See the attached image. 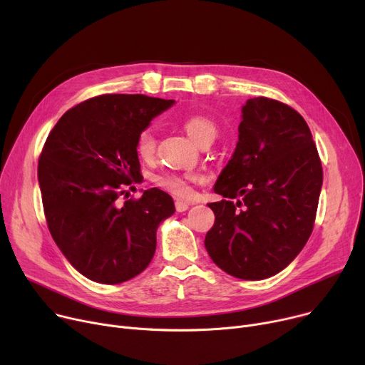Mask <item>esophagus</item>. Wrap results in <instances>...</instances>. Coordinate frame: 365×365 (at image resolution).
I'll list each match as a JSON object with an SVG mask.
<instances>
[{
  "instance_id": "esophagus-1",
  "label": "esophagus",
  "mask_w": 365,
  "mask_h": 365,
  "mask_svg": "<svg viewBox=\"0 0 365 365\" xmlns=\"http://www.w3.org/2000/svg\"><path fill=\"white\" fill-rule=\"evenodd\" d=\"M176 210L179 213H183V212H186L187 210V207H189V202L187 201H183V200H176Z\"/></svg>"
}]
</instances>
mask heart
<instances>
[{"label": "heart", "instance_id": "1", "mask_svg": "<svg viewBox=\"0 0 365 365\" xmlns=\"http://www.w3.org/2000/svg\"><path fill=\"white\" fill-rule=\"evenodd\" d=\"M185 131L187 136L192 139L197 145H202L205 142H213L219 133V127L215 120L204 113H192L182 121ZM136 155L142 161L152 160L153 153H155L157 140L155 133H153L152 127L143 128L136 139ZM194 176L190 175H176V173H163L160 176L153 178V183L160 186L161 189L167 190V192L176 195V197H187L190 194V180Z\"/></svg>", "mask_w": 365, "mask_h": 365}]
</instances>
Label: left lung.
<instances>
[{
  "instance_id": "8db88e82",
  "label": "left lung",
  "mask_w": 365,
  "mask_h": 365,
  "mask_svg": "<svg viewBox=\"0 0 365 365\" xmlns=\"http://www.w3.org/2000/svg\"><path fill=\"white\" fill-rule=\"evenodd\" d=\"M238 131L215 186L226 200L208 204L216 220L204 244L226 274L264 279L289 266L309 240L322 165L308 124L279 101L248 99Z\"/></svg>"
}]
</instances>
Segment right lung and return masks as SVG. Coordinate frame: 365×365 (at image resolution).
<instances>
[{
	"label": "right lung",
	"mask_w": 365,
	"mask_h": 365,
	"mask_svg": "<svg viewBox=\"0 0 365 365\" xmlns=\"http://www.w3.org/2000/svg\"><path fill=\"white\" fill-rule=\"evenodd\" d=\"M171 105L145 94L96 96L66 110L43 146L38 180L48 231L91 281L121 284L145 271L158 225L175 213L158 187L121 202L142 179L138 134Z\"/></svg>",
	"instance_id": "add662e5"
}]
</instances>
